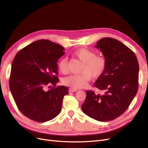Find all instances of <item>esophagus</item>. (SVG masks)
I'll use <instances>...</instances> for the list:
<instances>
[{"instance_id": "esophagus-1", "label": "esophagus", "mask_w": 148, "mask_h": 148, "mask_svg": "<svg viewBox=\"0 0 148 148\" xmlns=\"http://www.w3.org/2000/svg\"><path fill=\"white\" fill-rule=\"evenodd\" d=\"M77 90H78V89L71 88H70V89H69V91L70 92H75V91H77Z\"/></svg>"}]
</instances>
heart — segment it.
I'll use <instances>...</instances> for the list:
<instances>
[{"label":"heart","mask_w":148,"mask_h":148,"mask_svg":"<svg viewBox=\"0 0 148 148\" xmlns=\"http://www.w3.org/2000/svg\"><path fill=\"white\" fill-rule=\"evenodd\" d=\"M73 56L82 61L83 65L79 75H71L63 79V84L72 88H83L86 87L89 82L93 78L99 77L104 72L107 65L104 57L96 56V53L86 48H79L76 50ZM68 60L63 58L58 63L60 72L66 74L68 72Z\"/></svg>","instance_id":"b5f03b06"}]
</instances>
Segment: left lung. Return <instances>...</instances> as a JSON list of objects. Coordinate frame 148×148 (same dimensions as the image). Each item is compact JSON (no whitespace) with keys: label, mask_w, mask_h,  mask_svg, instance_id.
Wrapping results in <instances>:
<instances>
[{"label":"left lung","mask_w":148,"mask_h":148,"mask_svg":"<svg viewBox=\"0 0 148 148\" xmlns=\"http://www.w3.org/2000/svg\"><path fill=\"white\" fill-rule=\"evenodd\" d=\"M95 47L99 49L107 62L104 72L95 83L102 92L86 91L82 109L89 117L107 122L123 114L136 96L139 64L135 53L115 39L102 38Z\"/></svg>","instance_id":"8db88e82"}]
</instances>
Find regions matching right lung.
I'll return each mask as SVG.
<instances>
[{
  "label": "right lung",
  "mask_w": 148,
  "mask_h": 148,
  "mask_svg": "<svg viewBox=\"0 0 148 148\" xmlns=\"http://www.w3.org/2000/svg\"><path fill=\"white\" fill-rule=\"evenodd\" d=\"M65 49L47 39L33 42L18 52L13 60L10 89L19 110L38 122L54 119L62 110L64 97L69 94L66 86L53 87L57 78V62Z\"/></svg>",
  "instance_id": "right-lung-1"
}]
</instances>
